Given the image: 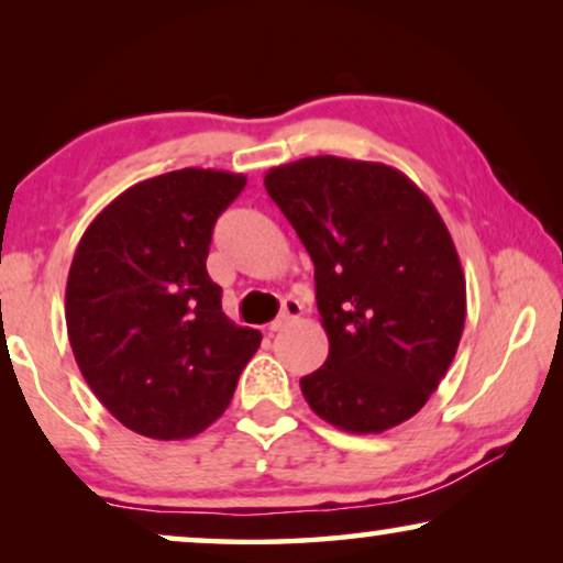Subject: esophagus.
Listing matches in <instances>:
<instances>
[{"instance_id": "esophagus-1", "label": "esophagus", "mask_w": 563, "mask_h": 563, "mask_svg": "<svg viewBox=\"0 0 563 563\" xmlns=\"http://www.w3.org/2000/svg\"><path fill=\"white\" fill-rule=\"evenodd\" d=\"M297 318H302V305H299L297 299L287 297V299H284V302H282V312H279V318L268 322V330H272V333H276V330L287 328L289 322H291V320H297Z\"/></svg>"}]
</instances>
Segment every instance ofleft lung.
Returning <instances> with one entry per match:
<instances>
[{
	"mask_svg": "<svg viewBox=\"0 0 563 563\" xmlns=\"http://www.w3.org/2000/svg\"><path fill=\"white\" fill-rule=\"evenodd\" d=\"M266 191L314 264L330 351L299 379L307 405L349 433L410 420L449 372L466 320L456 245L397 168L338 156L266 174Z\"/></svg>",
	"mask_w": 563,
	"mask_h": 563,
	"instance_id": "8db88e82",
	"label": "left lung"
}]
</instances>
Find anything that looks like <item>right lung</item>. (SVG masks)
<instances>
[{
    "label": "right lung",
    "instance_id": "obj_1",
    "mask_svg": "<svg viewBox=\"0 0 563 563\" xmlns=\"http://www.w3.org/2000/svg\"><path fill=\"white\" fill-rule=\"evenodd\" d=\"M243 174L179 168L122 191L91 220L66 282L74 358L135 433L174 441L220 418L261 333L222 312L207 274L212 228Z\"/></svg>",
    "mask_w": 563,
    "mask_h": 563
}]
</instances>
